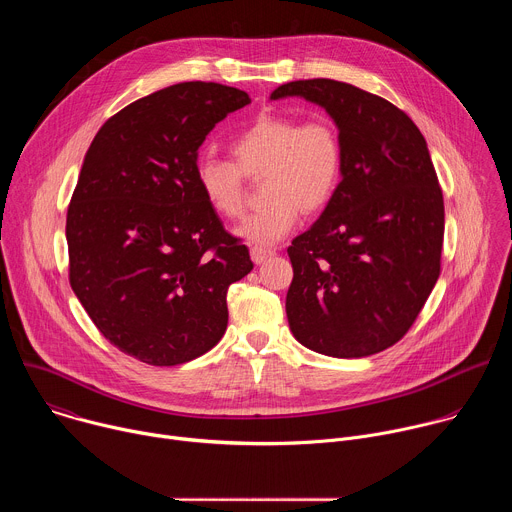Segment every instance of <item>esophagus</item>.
I'll list each match as a JSON object with an SVG mask.
<instances>
[{
  "label": "esophagus",
  "instance_id": "1",
  "mask_svg": "<svg viewBox=\"0 0 512 512\" xmlns=\"http://www.w3.org/2000/svg\"><path fill=\"white\" fill-rule=\"evenodd\" d=\"M275 255V251L273 249H265V247H253L251 249V259L257 263V265H261V263H265L269 257H273Z\"/></svg>",
  "mask_w": 512,
  "mask_h": 512
}]
</instances>
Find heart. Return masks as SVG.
Segmentation results:
<instances>
[{
	"instance_id": "obj_1",
	"label": "heart",
	"mask_w": 512,
	"mask_h": 512,
	"mask_svg": "<svg viewBox=\"0 0 512 512\" xmlns=\"http://www.w3.org/2000/svg\"><path fill=\"white\" fill-rule=\"evenodd\" d=\"M229 154L233 162L200 160L194 168L196 186L218 216L237 221L245 212V178H265L267 206L237 229L239 237L257 247L287 237L300 223L302 210H322L344 172L342 137L328 119L263 115L231 139Z\"/></svg>"
}]
</instances>
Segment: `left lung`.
Here are the masks:
<instances>
[{"mask_svg": "<svg viewBox=\"0 0 512 512\" xmlns=\"http://www.w3.org/2000/svg\"><path fill=\"white\" fill-rule=\"evenodd\" d=\"M294 95L336 121L344 172L314 227L287 247V322L320 354H377L409 332L440 277L442 186L425 137L387 99L332 79L285 83L271 99Z\"/></svg>", "mask_w": 512, "mask_h": 512, "instance_id": "8db88e82", "label": "left lung"}]
</instances>
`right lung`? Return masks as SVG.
I'll return each instance as SVG.
<instances>
[{
	"mask_svg": "<svg viewBox=\"0 0 512 512\" xmlns=\"http://www.w3.org/2000/svg\"><path fill=\"white\" fill-rule=\"evenodd\" d=\"M245 91L180 83L133 101L97 131L66 212L68 279L121 352L174 367L229 322L227 291L253 261L196 186L198 148L249 105Z\"/></svg>",
	"mask_w": 512,
	"mask_h": 512,
	"instance_id": "obj_1",
	"label": "right lung"
}]
</instances>
